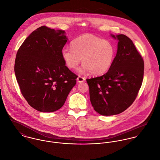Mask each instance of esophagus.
<instances>
[{
	"label": "esophagus",
	"instance_id": "1",
	"mask_svg": "<svg viewBox=\"0 0 160 160\" xmlns=\"http://www.w3.org/2000/svg\"><path fill=\"white\" fill-rule=\"evenodd\" d=\"M77 81H78V82H84V81H85V78H83V77H81V76H79L78 77V78H77Z\"/></svg>",
	"mask_w": 160,
	"mask_h": 160
}]
</instances>
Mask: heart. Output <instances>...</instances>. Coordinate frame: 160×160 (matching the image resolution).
Instances as JSON below:
<instances>
[{"mask_svg": "<svg viewBox=\"0 0 160 160\" xmlns=\"http://www.w3.org/2000/svg\"><path fill=\"white\" fill-rule=\"evenodd\" d=\"M62 57L67 67L76 68L82 59L81 71H91L93 75H100L111 68L115 57V48L110 42L92 34H84L65 47Z\"/></svg>", "mask_w": 160, "mask_h": 160, "instance_id": "obj_1", "label": "heart"}]
</instances>
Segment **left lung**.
Wrapping results in <instances>:
<instances>
[{"label":"left lung","mask_w":160,"mask_h":160,"mask_svg":"<svg viewBox=\"0 0 160 160\" xmlns=\"http://www.w3.org/2000/svg\"><path fill=\"white\" fill-rule=\"evenodd\" d=\"M111 36L118 41L111 68L102 76L86 79L92 105L103 116L119 114L129 108L143 78V60L132 41L124 34Z\"/></svg>","instance_id":"1"}]
</instances>
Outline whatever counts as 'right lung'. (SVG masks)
I'll list each match as a JSON object with an SVG mask.
<instances>
[{"label": "right lung", "mask_w": 160, "mask_h": 160, "mask_svg": "<svg viewBox=\"0 0 160 160\" xmlns=\"http://www.w3.org/2000/svg\"><path fill=\"white\" fill-rule=\"evenodd\" d=\"M65 31L45 26L34 31L19 48L15 73L28 104L41 112H53L64 105L77 76L65 66L62 50Z\"/></svg>", "instance_id": "add662e5"}]
</instances>
